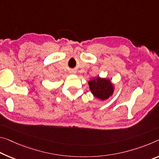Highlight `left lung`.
<instances>
[{"instance_id": "obj_1", "label": "left lung", "mask_w": 159, "mask_h": 159, "mask_svg": "<svg viewBox=\"0 0 159 159\" xmlns=\"http://www.w3.org/2000/svg\"><path fill=\"white\" fill-rule=\"evenodd\" d=\"M89 85L93 95L101 100L108 99L114 92V86L110 79L98 77L89 80Z\"/></svg>"}]
</instances>
